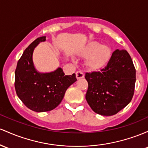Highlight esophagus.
Masks as SVG:
<instances>
[{
    "label": "esophagus",
    "mask_w": 148,
    "mask_h": 148,
    "mask_svg": "<svg viewBox=\"0 0 148 148\" xmlns=\"http://www.w3.org/2000/svg\"><path fill=\"white\" fill-rule=\"evenodd\" d=\"M84 77V73L82 72V71H79L76 72V77H77V79H79L81 78H83Z\"/></svg>",
    "instance_id": "obj_1"
}]
</instances>
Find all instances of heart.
Returning <instances> with one entry per match:
<instances>
[{
    "instance_id": "obj_1",
    "label": "heart",
    "mask_w": 148,
    "mask_h": 148,
    "mask_svg": "<svg viewBox=\"0 0 148 148\" xmlns=\"http://www.w3.org/2000/svg\"><path fill=\"white\" fill-rule=\"evenodd\" d=\"M81 55L87 57L86 66L88 69L96 70L107 64L112 56V50L108 46L102 45L98 42H92L83 49Z\"/></svg>"
}]
</instances>
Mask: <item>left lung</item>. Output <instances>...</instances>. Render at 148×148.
<instances>
[{
    "mask_svg": "<svg viewBox=\"0 0 148 148\" xmlns=\"http://www.w3.org/2000/svg\"><path fill=\"white\" fill-rule=\"evenodd\" d=\"M85 98L96 113L117 114L132 101L134 94L136 69L127 51L116 49L101 71L87 73Z\"/></svg>",
    "mask_w": 148,
    "mask_h": 148,
    "instance_id": "1",
    "label": "left lung"
}]
</instances>
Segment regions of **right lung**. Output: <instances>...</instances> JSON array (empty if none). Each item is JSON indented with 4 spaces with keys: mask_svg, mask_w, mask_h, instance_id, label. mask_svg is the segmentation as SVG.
I'll return each instance as SVG.
<instances>
[{
    "mask_svg": "<svg viewBox=\"0 0 148 148\" xmlns=\"http://www.w3.org/2000/svg\"><path fill=\"white\" fill-rule=\"evenodd\" d=\"M45 36L38 38L24 50L15 70V87L18 97L31 110L50 111L59 105L66 91L77 80L75 74L66 75L61 68L51 73H41L33 62V52Z\"/></svg>",
    "mask_w": 148,
    "mask_h": 148,
    "instance_id": "add662e5",
    "label": "right lung"
}]
</instances>
